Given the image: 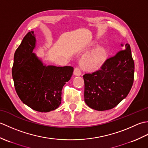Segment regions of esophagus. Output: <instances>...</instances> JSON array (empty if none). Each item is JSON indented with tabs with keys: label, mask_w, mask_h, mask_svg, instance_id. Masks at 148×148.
I'll use <instances>...</instances> for the list:
<instances>
[{
	"label": "esophagus",
	"mask_w": 148,
	"mask_h": 148,
	"mask_svg": "<svg viewBox=\"0 0 148 148\" xmlns=\"http://www.w3.org/2000/svg\"><path fill=\"white\" fill-rule=\"evenodd\" d=\"M74 75H76V76H80L81 74V70H80L79 67L74 68Z\"/></svg>",
	"instance_id": "1"
}]
</instances>
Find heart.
I'll list each match as a JSON object with an SVG mask.
<instances>
[{
  "label": "heart",
  "instance_id": "1",
  "mask_svg": "<svg viewBox=\"0 0 148 148\" xmlns=\"http://www.w3.org/2000/svg\"><path fill=\"white\" fill-rule=\"evenodd\" d=\"M106 57L107 53L104 49H96L89 54L83 56L81 60V65L84 70L95 71L102 65Z\"/></svg>",
  "mask_w": 148,
  "mask_h": 148
}]
</instances>
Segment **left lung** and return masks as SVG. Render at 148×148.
I'll use <instances>...</instances> for the list:
<instances>
[{
  "label": "left lung",
  "mask_w": 148,
  "mask_h": 148,
  "mask_svg": "<svg viewBox=\"0 0 148 148\" xmlns=\"http://www.w3.org/2000/svg\"><path fill=\"white\" fill-rule=\"evenodd\" d=\"M134 69L130 46L126 44L125 49L107 58L99 70L83 75L84 102L97 111L114 108L129 93Z\"/></svg>",
  "instance_id": "1"
}]
</instances>
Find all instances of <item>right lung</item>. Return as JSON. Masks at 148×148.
<instances>
[{
  "mask_svg": "<svg viewBox=\"0 0 148 148\" xmlns=\"http://www.w3.org/2000/svg\"><path fill=\"white\" fill-rule=\"evenodd\" d=\"M36 38L31 31L16 50L12 76L19 98L35 111L46 112L60 105L62 90L73 72L71 66H46L33 53Z\"/></svg>",
  "mask_w": 148,
  "mask_h": 148,
  "instance_id": "add662e5",
  "label": "right lung"
}]
</instances>
